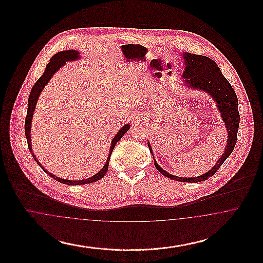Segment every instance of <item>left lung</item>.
<instances>
[{
  "label": "left lung",
  "instance_id": "1",
  "mask_svg": "<svg viewBox=\"0 0 263 263\" xmlns=\"http://www.w3.org/2000/svg\"><path fill=\"white\" fill-rule=\"evenodd\" d=\"M183 59L185 69L182 78L185 80V83L191 88L201 89L208 92L217 103L218 109L221 112V117L225 122L228 132V142L226 145L225 152L210 171L196 177L175 176L166 173L158 164L156 160L154 164L162 175L171 179H175L180 182H199L204 181L215 175L219 167L224 163L226 159L234 151L237 143L239 125L238 98L234 88H232L231 84L223 76L218 65L212 59L206 56L186 52L183 53ZM148 146L153 155V151L149 142Z\"/></svg>",
  "mask_w": 263,
  "mask_h": 263
}]
</instances>
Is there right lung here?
Segmentation results:
<instances>
[{"label": "right lung", "instance_id": "1", "mask_svg": "<svg viewBox=\"0 0 263 263\" xmlns=\"http://www.w3.org/2000/svg\"><path fill=\"white\" fill-rule=\"evenodd\" d=\"M79 54H80L79 51L65 50L58 52V53H56L54 56H52L50 61L47 64L46 68H45L44 73L38 79L37 82L34 84V86L32 87V89H31V91H30V95H29V98H28V102H27V113H26L25 122V137H26V140H27L28 149L30 151V153H31L33 159L35 160V162L41 166V168H42L47 175L51 176L52 178H54L55 180L61 182L63 184H67V185L88 184V183H92V182H95V181H98V180L101 179V178L105 175V174L107 173L109 159H110L111 153H112L113 149H114L116 143H117L121 138L123 137V135L125 134L126 132L129 130V128H130L129 124H125V125L123 126V127L118 131V133H117L112 139L111 146H110V149H109V154H108V158H107V160H106V163H105V164L103 165V167L100 170L98 174L90 176L89 178L81 179V180H68V179H63L61 177H58V176L51 174L49 172H47V171L41 165V163L38 162L37 159L35 158L33 152L31 150L30 128H31V120H32V117H33V111H34V109H35V105H36V102H37L39 95H40V92L42 91V89L44 88V87L46 86V84L50 81V79L53 77V75H54L61 67H63L67 61H74V60L79 59V58H80V55H79Z\"/></svg>", "mask_w": 263, "mask_h": 263}]
</instances>
